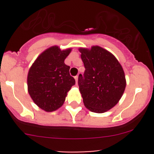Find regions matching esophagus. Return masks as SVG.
Wrapping results in <instances>:
<instances>
[{"label": "esophagus", "instance_id": "esophagus-1", "mask_svg": "<svg viewBox=\"0 0 154 154\" xmlns=\"http://www.w3.org/2000/svg\"><path fill=\"white\" fill-rule=\"evenodd\" d=\"M74 79H75L76 85H77V82H78V76H75V77H74Z\"/></svg>", "mask_w": 154, "mask_h": 154}]
</instances>
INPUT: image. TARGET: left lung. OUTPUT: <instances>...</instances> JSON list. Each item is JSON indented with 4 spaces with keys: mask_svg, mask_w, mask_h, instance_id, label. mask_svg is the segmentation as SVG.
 Returning <instances> with one entry per match:
<instances>
[{
    "mask_svg": "<svg viewBox=\"0 0 154 154\" xmlns=\"http://www.w3.org/2000/svg\"><path fill=\"white\" fill-rule=\"evenodd\" d=\"M79 51L86 68L78 77L85 106L93 112H105L123 95L126 87L123 68L112 54L101 47L80 48Z\"/></svg>",
    "mask_w": 154,
    "mask_h": 154,
    "instance_id": "8db88e82",
    "label": "left lung"
}]
</instances>
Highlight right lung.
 <instances>
[{"label": "right lung", "instance_id": "add662e5", "mask_svg": "<svg viewBox=\"0 0 154 154\" xmlns=\"http://www.w3.org/2000/svg\"><path fill=\"white\" fill-rule=\"evenodd\" d=\"M71 48L61 51L52 46L43 51L29 70L27 88L34 103L42 109L53 112L60 108L67 93L75 84L64 61Z\"/></svg>", "mask_w": 154, "mask_h": 154}]
</instances>
